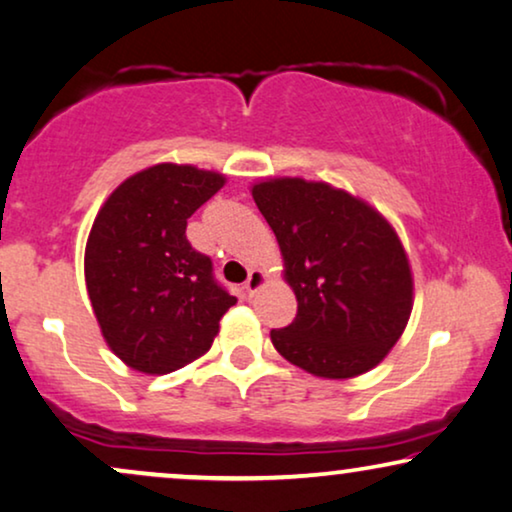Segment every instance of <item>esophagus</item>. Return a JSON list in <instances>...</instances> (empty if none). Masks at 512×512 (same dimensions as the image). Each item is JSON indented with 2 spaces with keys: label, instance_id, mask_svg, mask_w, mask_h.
I'll use <instances>...</instances> for the list:
<instances>
[{
  "label": "esophagus",
  "instance_id": "1",
  "mask_svg": "<svg viewBox=\"0 0 512 512\" xmlns=\"http://www.w3.org/2000/svg\"><path fill=\"white\" fill-rule=\"evenodd\" d=\"M265 280H268V277H265L263 270H251L249 277H247V282H244V289H247L249 296H254L256 291L263 287Z\"/></svg>",
  "mask_w": 512,
  "mask_h": 512
}]
</instances>
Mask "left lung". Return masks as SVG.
<instances>
[{
    "mask_svg": "<svg viewBox=\"0 0 512 512\" xmlns=\"http://www.w3.org/2000/svg\"><path fill=\"white\" fill-rule=\"evenodd\" d=\"M251 195L298 301L294 322L270 331L277 353L322 378L374 369L407 327L414 294L393 225L329 183L270 178Z\"/></svg>",
    "mask_w": 512,
    "mask_h": 512,
    "instance_id": "obj_1",
    "label": "left lung"
}]
</instances>
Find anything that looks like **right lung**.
Wrapping results in <instances>:
<instances>
[{"label":"right lung","mask_w":512,"mask_h":512,"mask_svg":"<svg viewBox=\"0 0 512 512\" xmlns=\"http://www.w3.org/2000/svg\"><path fill=\"white\" fill-rule=\"evenodd\" d=\"M223 183L216 171L155 164L126 178L98 211L86 289L103 338L131 369L169 374L202 357L237 303L185 237L188 218Z\"/></svg>","instance_id":"obj_1"}]
</instances>
